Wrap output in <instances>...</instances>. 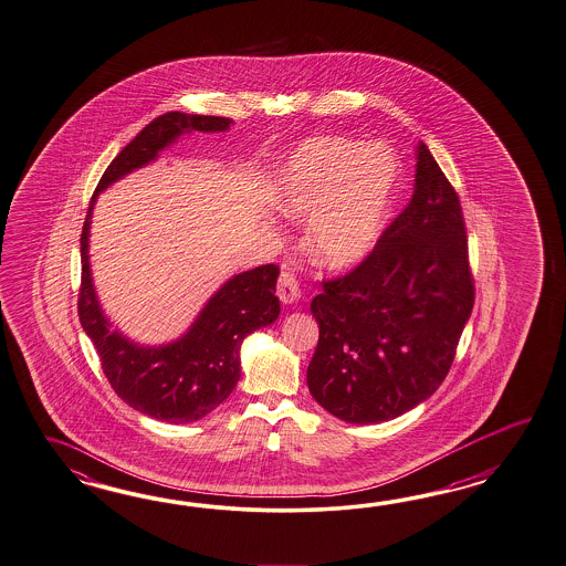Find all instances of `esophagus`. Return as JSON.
I'll use <instances>...</instances> for the list:
<instances>
[{"instance_id":"esophagus-1","label":"esophagus","mask_w":566,"mask_h":566,"mask_svg":"<svg viewBox=\"0 0 566 566\" xmlns=\"http://www.w3.org/2000/svg\"><path fill=\"white\" fill-rule=\"evenodd\" d=\"M276 295L283 304H295L300 297H302V291H300V283H297V276L293 275L291 271H283L279 276V285H276Z\"/></svg>"}]
</instances>
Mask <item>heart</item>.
Segmentation results:
<instances>
[{"label": "heart", "mask_w": 566, "mask_h": 566, "mask_svg": "<svg viewBox=\"0 0 566 566\" xmlns=\"http://www.w3.org/2000/svg\"><path fill=\"white\" fill-rule=\"evenodd\" d=\"M396 182L398 161L388 147L326 135L305 142L283 164L276 203L287 218L310 221L312 261L343 271L376 247Z\"/></svg>", "instance_id": "obj_1"}]
</instances>
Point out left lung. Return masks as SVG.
Here are the masks:
<instances>
[{
  "mask_svg": "<svg viewBox=\"0 0 566 566\" xmlns=\"http://www.w3.org/2000/svg\"><path fill=\"white\" fill-rule=\"evenodd\" d=\"M472 305L462 205L420 142L410 203L355 271L312 300L314 400L353 424L405 415L448 376Z\"/></svg>",
  "mask_w": 566,
  "mask_h": 566,
  "instance_id": "obj_1",
  "label": "left lung"
}]
</instances>
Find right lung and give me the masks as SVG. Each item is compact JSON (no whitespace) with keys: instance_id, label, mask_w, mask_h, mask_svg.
<instances>
[{"instance_id":"1","label":"right lung","mask_w":566,"mask_h":566,"mask_svg":"<svg viewBox=\"0 0 566 566\" xmlns=\"http://www.w3.org/2000/svg\"><path fill=\"white\" fill-rule=\"evenodd\" d=\"M223 116L166 113L154 118L123 147L102 175L87 207L82 250V287L77 314L84 333L101 357L102 371L113 390L130 408L151 419L192 422L203 419L232 394L240 379V348L248 334L264 328L279 316L275 295L276 264H262L233 275L203 305L189 331L166 345H139L116 331L104 316L90 271V226L102 190L116 180L158 160L160 151L185 133H221L232 127Z\"/></svg>"}]
</instances>
